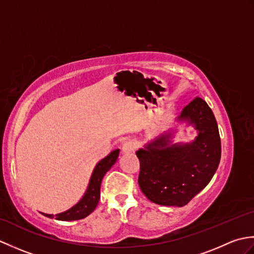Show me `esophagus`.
<instances>
[{
    "label": "esophagus",
    "instance_id": "esophagus-1",
    "mask_svg": "<svg viewBox=\"0 0 254 254\" xmlns=\"http://www.w3.org/2000/svg\"><path fill=\"white\" fill-rule=\"evenodd\" d=\"M135 148H136V142L133 141V139H128V141H126L122 145V150L124 153L134 152Z\"/></svg>",
    "mask_w": 254,
    "mask_h": 254
}]
</instances>
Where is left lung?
Wrapping results in <instances>:
<instances>
[{"label":"left lung","mask_w":254,"mask_h":254,"mask_svg":"<svg viewBox=\"0 0 254 254\" xmlns=\"http://www.w3.org/2000/svg\"><path fill=\"white\" fill-rule=\"evenodd\" d=\"M179 120L189 121L197 130L192 143L169 145L167 134L136 152L139 188L149 201L167 206H185L202 191L216 171L222 153L216 119L202 98H194Z\"/></svg>","instance_id":"obj_1"}]
</instances>
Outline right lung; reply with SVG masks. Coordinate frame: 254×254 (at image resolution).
<instances>
[{
    "instance_id": "1",
    "label": "right lung",
    "mask_w": 254,
    "mask_h": 254,
    "mask_svg": "<svg viewBox=\"0 0 254 254\" xmlns=\"http://www.w3.org/2000/svg\"><path fill=\"white\" fill-rule=\"evenodd\" d=\"M119 152H120V149H115L96 165L87 190H86L84 196L76 205L67 209L66 212L57 214L55 216L49 214H44L45 216L49 218L56 217L58 220H66V222H68V220H78L85 218L90 213H93L97 205H98L100 198V185L102 178L106 175V172L111 168L112 165H115L118 159Z\"/></svg>"
}]
</instances>
